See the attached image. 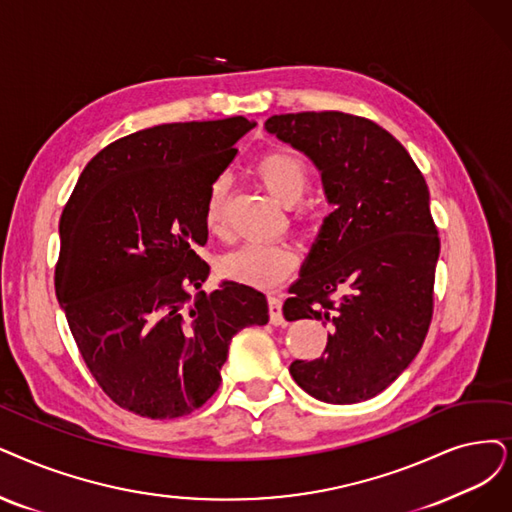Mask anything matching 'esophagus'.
<instances>
[{
	"instance_id": "esophagus-1",
	"label": "esophagus",
	"mask_w": 512,
	"mask_h": 512,
	"mask_svg": "<svg viewBox=\"0 0 512 512\" xmlns=\"http://www.w3.org/2000/svg\"><path fill=\"white\" fill-rule=\"evenodd\" d=\"M281 306H283V302L279 296H269V317H271L273 325H285Z\"/></svg>"
}]
</instances>
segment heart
<instances>
[{
	"label": "heart",
	"mask_w": 512,
	"mask_h": 512,
	"mask_svg": "<svg viewBox=\"0 0 512 512\" xmlns=\"http://www.w3.org/2000/svg\"><path fill=\"white\" fill-rule=\"evenodd\" d=\"M256 178L275 199L285 206H296L311 185V170L302 155L292 149H271L262 153L252 166ZM224 203H227V180L216 178L203 206V220L212 235L224 233ZM300 256L290 243H243L224 254L218 271L235 283L256 290H273L294 275Z\"/></svg>",
	"instance_id": "b5f03b06"
}]
</instances>
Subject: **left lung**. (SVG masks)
I'll use <instances>...</instances> for the list:
<instances>
[{"label": "left lung", "mask_w": 512, "mask_h": 512, "mask_svg": "<svg viewBox=\"0 0 512 512\" xmlns=\"http://www.w3.org/2000/svg\"><path fill=\"white\" fill-rule=\"evenodd\" d=\"M264 126L313 159L334 206L283 304L288 321L319 319L330 334L323 355L296 359L290 374L319 401H367L414 361L433 319L441 243L426 180L365 117L304 111Z\"/></svg>", "instance_id": "obj_1"}]
</instances>
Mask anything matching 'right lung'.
<instances>
[{
    "mask_svg": "<svg viewBox=\"0 0 512 512\" xmlns=\"http://www.w3.org/2000/svg\"><path fill=\"white\" fill-rule=\"evenodd\" d=\"M245 117L163 124L119 138L81 172L60 216L56 298L90 374L119 407L189 416L220 386L233 336L269 321L264 294L210 267L208 189L252 130Z\"/></svg>",
    "mask_w": 512,
    "mask_h": 512,
    "instance_id": "right-lung-1",
    "label": "right lung"
}]
</instances>
